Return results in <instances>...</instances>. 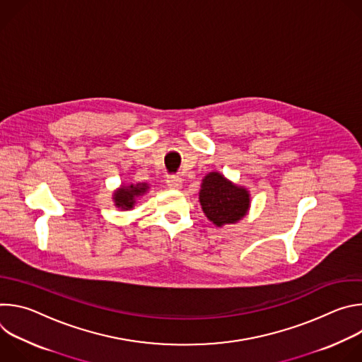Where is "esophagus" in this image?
<instances>
[{"instance_id": "34e87169", "label": "esophagus", "mask_w": 362, "mask_h": 362, "mask_svg": "<svg viewBox=\"0 0 362 362\" xmlns=\"http://www.w3.org/2000/svg\"><path fill=\"white\" fill-rule=\"evenodd\" d=\"M166 185L173 190H179L182 187V179L179 176H169L166 179Z\"/></svg>"}]
</instances>
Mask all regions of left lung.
Here are the masks:
<instances>
[{
	"label": "left lung",
	"instance_id": "left-lung-1",
	"mask_svg": "<svg viewBox=\"0 0 362 362\" xmlns=\"http://www.w3.org/2000/svg\"><path fill=\"white\" fill-rule=\"evenodd\" d=\"M199 202L204 216L215 226L238 223L250 208V193L219 172H211L202 179Z\"/></svg>",
	"mask_w": 362,
	"mask_h": 362
}]
</instances>
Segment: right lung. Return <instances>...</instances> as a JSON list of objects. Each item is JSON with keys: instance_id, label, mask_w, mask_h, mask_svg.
Returning a JSON list of instances; mask_svg holds the SVG:
<instances>
[{"instance_id": "add662e5", "label": "right lung", "mask_w": 362, "mask_h": 362, "mask_svg": "<svg viewBox=\"0 0 362 362\" xmlns=\"http://www.w3.org/2000/svg\"><path fill=\"white\" fill-rule=\"evenodd\" d=\"M150 186L147 183H122L119 189L113 193V202L115 206L122 211H132L134 204L137 203V199L147 193Z\"/></svg>"}]
</instances>
